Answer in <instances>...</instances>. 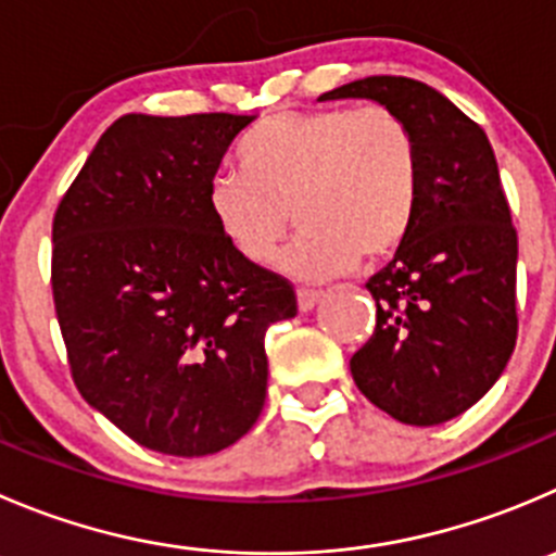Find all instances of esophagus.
Returning a JSON list of instances; mask_svg holds the SVG:
<instances>
[{"label": "esophagus", "instance_id": "34e87169", "mask_svg": "<svg viewBox=\"0 0 556 556\" xmlns=\"http://www.w3.org/2000/svg\"><path fill=\"white\" fill-rule=\"evenodd\" d=\"M317 301H320V290H309V288L299 290V309L301 312H309Z\"/></svg>", "mask_w": 556, "mask_h": 556}]
</instances>
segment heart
Listing matches in <instances>:
<instances>
[{
	"instance_id": "obj_1",
	"label": "heart",
	"mask_w": 556,
	"mask_h": 556,
	"mask_svg": "<svg viewBox=\"0 0 556 556\" xmlns=\"http://www.w3.org/2000/svg\"><path fill=\"white\" fill-rule=\"evenodd\" d=\"M241 168L214 176L208 212L236 255L268 266L293 223L285 271L326 279L391 255L415 223L421 157L388 108H317L268 116L241 147Z\"/></svg>"
}]
</instances>
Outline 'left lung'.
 Segmentation results:
<instances>
[{"label":"left lung","mask_w":556,"mask_h":556,"mask_svg":"<svg viewBox=\"0 0 556 556\" xmlns=\"http://www.w3.org/2000/svg\"><path fill=\"white\" fill-rule=\"evenodd\" d=\"M366 97L399 113L421 157L407 239L366 282L375 333L350 358L358 391L409 427L456 418L497 382L519 331V239L481 124L402 75H369L320 100Z\"/></svg>","instance_id":"left-lung-1"}]
</instances>
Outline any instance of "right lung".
<instances>
[{"instance_id": "1", "label": "right lung", "mask_w": 556, "mask_h": 556, "mask_svg": "<svg viewBox=\"0 0 556 556\" xmlns=\"http://www.w3.org/2000/svg\"><path fill=\"white\" fill-rule=\"evenodd\" d=\"M252 118L127 113L53 214V306L75 386L160 454L208 456L250 432L268 326L299 312L293 285L236 255L208 212Z\"/></svg>"}]
</instances>
